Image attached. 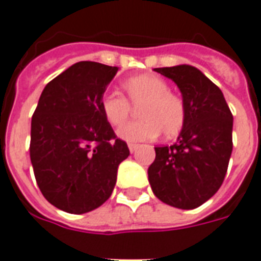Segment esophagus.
Returning a JSON list of instances; mask_svg holds the SVG:
<instances>
[{
	"label": "esophagus",
	"mask_w": 261,
	"mask_h": 261,
	"mask_svg": "<svg viewBox=\"0 0 261 261\" xmlns=\"http://www.w3.org/2000/svg\"><path fill=\"white\" fill-rule=\"evenodd\" d=\"M128 148H129V150H130V153H133V152H135L136 149H137V148H139V145H137V144H128Z\"/></svg>",
	"instance_id": "esophagus-1"
}]
</instances>
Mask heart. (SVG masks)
<instances>
[{
	"mask_svg": "<svg viewBox=\"0 0 261 261\" xmlns=\"http://www.w3.org/2000/svg\"><path fill=\"white\" fill-rule=\"evenodd\" d=\"M124 97L107 93L101 100V111L107 121L120 126L130 115V105H140L139 121L129 122L117 130L125 141H145L154 139L163 132L172 137L181 130L185 122V107L180 97L169 92L164 80L153 74H141L128 79L121 85Z\"/></svg>",
	"mask_w": 261,
	"mask_h": 261,
	"instance_id": "1",
	"label": "heart"
}]
</instances>
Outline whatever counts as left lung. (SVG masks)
Returning a JSON list of instances; mask_svg holds the SVG:
<instances>
[{"label":"left lung","instance_id":"obj_1","mask_svg":"<svg viewBox=\"0 0 261 261\" xmlns=\"http://www.w3.org/2000/svg\"><path fill=\"white\" fill-rule=\"evenodd\" d=\"M181 92L185 122L176 143L156 146L148 180L157 199L180 210H193L219 191L232 153V116L224 94L201 70L191 65L154 68Z\"/></svg>","mask_w":261,"mask_h":261}]
</instances>
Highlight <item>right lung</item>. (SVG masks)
<instances>
[{
  "label": "right lung",
  "mask_w": 261,
  "mask_h": 261,
  "mask_svg": "<svg viewBox=\"0 0 261 261\" xmlns=\"http://www.w3.org/2000/svg\"><path fill=\"white\" fill-rule=\"evenodd\" d=\"M117 66L80 61L44 88L32 117L30 161L38 188L58 210L81 215L111 197L129 156L101 111Z\"/></svg>",
  "instance_id": "obj_1"
}]
</instances>
